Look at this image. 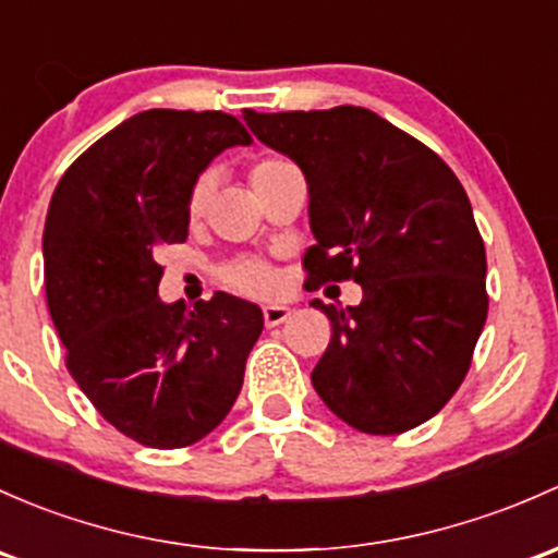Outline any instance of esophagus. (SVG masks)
Listing matches in <instances>:
<instances>
[{
  "instance_id": "obj_1",
  "label": "esophagus",
  "mask_w": 558,
  "mask_h": 558,
  "mask_svg": "<svg viewBox=\"0 0 558 558\" xmlns=\"http://www.w3.org/2000/svg\"><path fill=\"white\" fill-rule=\"evenodd\" d=\"M262 315H264V324L272 328V326L286 324V320L291 318V307H286V304H267V307L262 310Z\"/></svg>"
}]
</instances>
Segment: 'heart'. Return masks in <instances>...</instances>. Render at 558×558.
<instances>
[{"instance_id": "1", "label": "heart", "mask_w": 558, "mask_h": 558, "mask_svg": "<svg viewBox=\"0 0 558 558\" xmlns=\"http://www.w3.org/2000/svg\"><path fill=\"white\" fill-rule=\"evenodd\" d=\"M286 168H291V162L280 155L254 157L248 166V184L254 186V192H259L272 175L286 171ZM208 195H210V179L208 175H201V179H195V184L190 186V195H186V216H190V221L201 219L205 203H208ZM219 278L221 283L230 286V289L240 291V294H251V296H267L269 291L275 289L272 269L259 259H234L230 264H225Z\"/></svg>"}]
</instances>
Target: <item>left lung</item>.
Wrapping results in <instances>:
<instances>
[{
  "label": "left lung",
  "instance_id": "obj_1",
  "mask_svg": "<svg viewBox=\"0 0 558 558\" xmlns=\"http://www.w3.org/2000/svg\"><path fill=\"white\" fill-rule=\"evenodd\" d=\"M310 190V291L355 280L357 307L315 299L331 342L313 387L350 427L396 436L441 412L486 324V251L460 179L433 149L361 107L243 109Z\"/></svg>",
  "mask_w": 558,
  "mask_h": 558
}]
</instances>
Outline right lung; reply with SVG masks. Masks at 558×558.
<instances>
[{"instance_id":"1","label":"right lung","mask_w":558,"mask_h":558,"mask_svg":"<svg viewBox=\"0 0 558 558\" xmlns=\"http://www.w3.org/2000/svg\"><path fill=\"white\" fill-rule=\"evenodd\" d=\"M251 144L225 111L133 114L61 175L47 208V310L66 368L96 412L151 449H181L230 414L264 318L216 291L162 304V245L184 243L186 195L227 146Z\"/></svg>"}]
</instances>
